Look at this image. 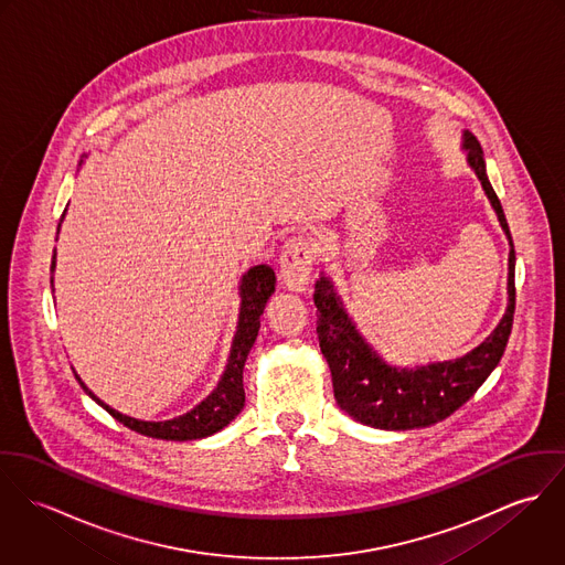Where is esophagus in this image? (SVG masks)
I'll return each mask as SVG.
<instances>
[{"mask_svg":"<svg viewBox=\"0 0 565 565\" xmlns=\"http://www.w3.org/2000/svg\"><path fill=\"white\" fill-rule=\"evenodd\" d=\"M316 260V249L313 243L307 237L298 235L294 239L285 243L280 252V274L285 285L291 291H305L309 280H311V269Z\"/></svg>","mask_w":565,"mask_h":565,"instance_id":"obj_1","label":"esophagus"}]
</instances>
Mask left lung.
<instances>
[{
  "label": "left lung",
  "mask_w": 565,
  "mask_h": 565,
  "mask_svg": "<svg viewBox=\"0 0 565 565\" xmlns=\"http://www.w3.org/2000/svg\"><path fill=\"white\" fill-rule=\"evenodd\" d=\"M463 148L470 152L468 162L477 171L484 193L498 213L500 226L511 243L507 313L483 343L461 359L415 370L394 367L361 339L354 323L345 316L332 282L322 276L316 282L313 294V302L318 307L320 348L330 365L337 403L361 424L385 430H408L437 424L477 394L504 354L515 313V249L502 204L484 173L481 143L475 135L466 132Z\"/></svg>",
  "instance_id": "left-lung-1"
}]
</instances>
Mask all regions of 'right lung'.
Instances as JSON below:
<instances>
[{
    "label": "right lung",
    "mask_w": 565,
    "mask_h": 565,
    "mask_svg": "<svg viewBox=\"0 0 565 565\" xmlns=\"http://www.w3.org/2000/svg\"><path fill=\"white\" fill-rule=\"evenodd\" d=\"M56 267V254L52 256V271ZM274 285H276V276L274 269L269 265H256L252 267L242 280V313H239V326H237V334H235V343H233V352L228 359V367L217 385V390L204 401L198 404L193 411H189L186 415L167 419V422H143V419H135L128 417L115 408H110L108 404L102 403L99 398H95L84 383V392L95 401L102 404L115 419H119L124 426H128L135 433H141L146 437L152 439H169V441H186V439H202L209 437L217 430H222L224 426H228L243 408L245 404V392H243V365L247 359V352L252 350L258 328H260V316L263 309L269 300V296L274 294Z\"/></svg>",
    "instance_id": "right-lung-1"
}]
</instances>
